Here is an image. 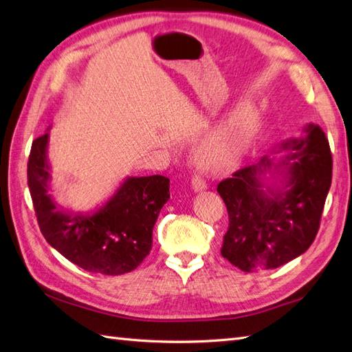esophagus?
Listing matches in <instances>:
<instances>
[{
  "mask_svg": "<svg viewBox=\"0 0 352 352\" xmlns=\"http://www.w3.org/2000/svg\"><path fill=\"white\" fill-rule=\"evenodd\" d=\"M191 185H192V190H194L195 192H201V191H204V190H208V182H206L201 176H197V175H195V176L192 177Z\"/></svg>",
  "mask_w": 352,
  "mask_h": 352,
  "instance_id": "1",
  "label": "esophagus"
}]
</instances>
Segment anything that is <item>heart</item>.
Segmentation results:
<instances>
[{"instance_id":"heart-1","label":"heart","mask_w":352,"mask_h":352,"mask_svg":"<svg viewBox=\"0 0 352 352\" xmlns=\"http://www.w3.org/2000/svg\"><path fill=\"white\" fill-rule=\"evenodd\" d=\"M258 128V110L252 106L237 107L200 142L195 157L209 167L234 164L251 146Z\"/></svg>"}]
</instances>
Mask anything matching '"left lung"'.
I'll list each match as a JSON object with an SVG mask.
<instances>
[{"label": "left lung", "mask_w": 352, "mask_h": 352, "mask_svg": "<svg viewBox=\"0 0 352 352\" xmlns=\"http://www.w3.org/2000/svg\"><path fill=\"white\" fill-rule=\"evenodd\" d=\"M331 152L320 125L307 124L256 164L218 184L228 210L221 254L241 270L276 269L305 254L318 233L331 185Z\"/></svg>", "instance_id": "obj_1"}]
</instances>
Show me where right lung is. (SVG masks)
Instances as JSON below:
<instances>
[{"label":"right lung","instance_id":"obj_1","mask_svg":"<svg viewBox=\"0 0 352 352\" xmlns=\"http://www.w3.org/2000/svg\"><path fill=\"white\" fill-rule=\"evenodd\" d=\"M49 133L32 142L28 186L46 242L68 261L101 275L134 270L152 248V231L170 199L164 176H128L107 201L91 212L64 208L50 194Z\"/></svg>","mask_w":352,"mask_h":352}]
</instances>
